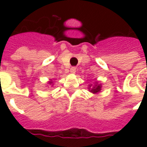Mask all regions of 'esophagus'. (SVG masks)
<instances>
[{
    "mask_svg": "<svg viewBox=\"0 0 147 147\" xmlns=\"http://www.w3.org/2000/svg\"><path fill=\"white\" fill-rule=\"evenodd\" d=\"M76 71V67H71L70 69V73L71 74H75Z\"/></svg>",
    "mask_w": 147,
    "mask_h": 147,
    "instance_id": "34e87169",
    "label": "esophagus"
}]
</instances>
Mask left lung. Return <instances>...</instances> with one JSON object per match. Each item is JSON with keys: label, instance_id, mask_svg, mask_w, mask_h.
<instances>
[{"label": "left lung", "instance_id": "1", "mask_svg": "<svg viewBox=\"0 0 147 147\" xmlns=\"http://www.w3.org/2000/svg\"><path fill=\"white\" fill-rule=\"evenodd\" d=\"M102 85L101 84V83H98V82H95V83H94V85L90 84L88 89H89L90 92H91L95 94H98V93L101 92V90H102Z\"/></svg>", "mask_w": 147, "mask_h": 147}]
</instances>
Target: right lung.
I'll return each instance as SVG.
<instances>
[{
    "instance_id": "1",
    "label": "right lung",
    "mask_w": 147,
    "mask_h": 147,
    "mask_svg": "<svg viewBox=\"0 0 147 147\" xmlns=\"http://www.w3.org/2000/svg\"><path fill=\"white\" fill-rule=\"evenodd\" d=\"M53 81L52 80H50L48 82V84H49V85H52V86H53Z\"/></svg>"
}]
</instances>
